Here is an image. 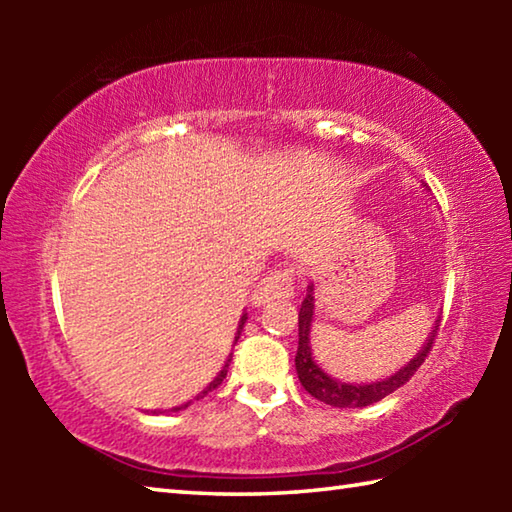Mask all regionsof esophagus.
Segmentation results:
<instances>
[{
  "mask_svg": "<svg viewBox=\"0 0 512 512\" xmlns=\"http://www.w3.org/2000/svg\"><path fill=\"white\" fill-rule=\"evenodd\" d=\"M293 293V271L282 268V271H273L257 282V287L250 293L253 305H266L275 298H289Z\"/></svg>",
  "mask_w": 512,
  "mask_h": 512,
  "instance_id": "34e87169",
  "label": "esophagus"
}]
</instances>
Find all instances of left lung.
Listing matches in <instances>:
<instances>
[{
  "mask_svg": "<svg viewBox=\"0 0 512 512\" xmlns=\"http://www.w3.org/2000/svg\"><path fill=\"white\" fill-rule=\"evenodd\" d=\"M314 311H316V289L314 282H309L307 296L300 305L298 314V352H296V372L300 384L305 386V391L316 397V400L325 402L329 406H336V409H363V406H370L379 400H384L386 395H391L397 388L404 386L409 381L415 370H418L427 354L431 352L433 339L438 334V323L440 318L433 323L431 332L424 341L422 348L415 352V357L404 363L400 370H395L393 375L386 379L370 381V384H350V381H341L329 375L323 368L318 366L314 359V352H311V325H314Z\"/></svg>",
  "mask_w": 512,
  "mask_h": 512,
  "instance_id": "obj_1",
  "label": "left lung"
}]
</instances>
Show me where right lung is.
Returning a JSON list of instances; mask_svg holds the SVG:
<instances>
[{
  "label": "right lung",
  "instance_id": "add662e5",
  "mask_svg": "<svg viewBox=\"0 0 512 512\" xmlns=\"http://www.w3.org/2000/svg\"><path fill=\"white\" fill-rule=\"evenodd\" d=\"M246 320H248V314H244L239 318V325H237V334H235V343L239 341V336H241V329H244V325H246ZM230 361H232V354H228V359H225V363H223V368L216 372V377L210 381V384H207L201 393H198L194 400H189V402H185V404H180V406H171V409L167 411V413H178V411H183V409H187L189 404H194L196 400H203V397L210 393V391H214V388H219L221 384H223V379H225V375H228V366H230ZM153 413H164V411H153Z\"/></svg>",
  "mask_w": 512,
  "mask_h": 512
}]
</instances>
